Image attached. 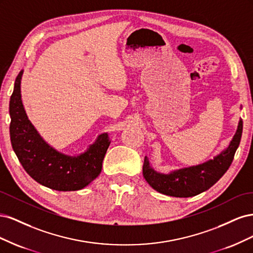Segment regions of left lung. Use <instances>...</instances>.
I'll list each match as a JSON object with an SVG mask.
<instances>
[{
  "label": "left lung",
  "instance_id": "left-lung-1",
  "mask_svg": "<svg viewBox=\"0 0 253 253\" xmlns=\"http://www.w3.org/2000/svg\"><path fill=\"white\" fill-rule=\"evenodd\" d=\"M243 132L241 119L230 144L217 156L204 164L175 170L169 174L156 172L144 157L142 174L149 185L159 193L174 197H191L211 188L230 167L235 151L239 148Z\"/></svg>",
  "mask_w": 253,
  "mask_h": 253
}]
</instances>
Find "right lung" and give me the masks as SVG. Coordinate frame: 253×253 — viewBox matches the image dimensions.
<instances>
[{"mask_svg":"<svg viewBox=\"0 0 253 253\" xmlns=\"http://www.w3.org/2000/svg\"><path fill=\"white\" fill-rule=\"evenodd\" d=\"M19 73L9 102L10 140L24 170L40 185L57 191L81 190L100 174L104 155L111 143L108 133L78 156L65 155L45 141L29 121L21 99Z\"/></svg>","mask_w":253,"mask_h":253,"instance_id":"1","label":"right lung"}]
</instances>
